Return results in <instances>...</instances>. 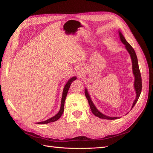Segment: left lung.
Instances as JSON below:
<instances>
[{
  "mask_svg": "<svg viewBox=\"0 0 153 153\" xmlns=\"http://www.w3.org/2000/svg\"><path fill=\"white\" fill-rule=\"evenodd\" d=\"M119 37H120V39L122 41V43L125 45V48L127 50L128 53L130 55V57L131 59V61H132V69H133V73L134 76H135V82H134V87H135V89L136 91V99L134 101V102L133 103L132 108L137 103V101L139 98L141 91H142V78H141V75H140V71L139 69V67H138V59L137 55L135 53V50L132 48L131 46L129 45L126 40V39L124 38V37L122 34V33L120 31H119ZM85 94L86 98L88 100V102H89V106H90V108L92 111V114L95 115L96 117H98L101 119H110V120H114V119H117L119 117H109V116H106V115L103 114L102 113H101L100 111L96 108L95 105L94 103H92V101L91 99V97L88 93V91L87 89H85Z\"/></svg>",
  "mask_w": 153,
  "mask_h": 153,
  "instance_id": "1",
  "label": "left lung"
}]
</instances>
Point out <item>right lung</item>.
Returning a JSON list of instances; mask_svg holds the SVG:
<instances>
[{"mask_svg":"<svg viewBox=\"0 0 153 153\" xmlns=\"http://www.w3.org/2000/svg\"><path fill=\"white\" fill-rule=\"evenodd\" d=\"M76 79V76H74L71 78L70 79H69L68 82L66 83V84L65 85L64 87V89H63V92H62V100H61V108H60L59 112L55 115H54L53 117H51L47 120H46L45 121H42V122H39L37 124H48L50 123H53L57 121V120L61 117V115H62L63 112H64V102H65V100L66 98V96L68 94V92L69 90V88L70 87L71 83Z\"/></svg>","mask_w":153,"mask_h":153,"instance_id":"right-lung-1","label":"right lung"}]
</instances>
